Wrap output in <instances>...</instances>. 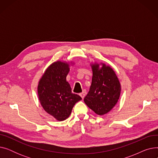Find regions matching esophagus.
<instances>
[{
	"label": "esophagus",
	"instance_id": "obj_1",
	"mask_svg": "<svg viewBox=\"0 0 158 158\" xmlns=\"http://www.w3.org/2000/svg\"><path fill=\"white\" fill-rule=\"evenodd\" d=\"M86 90H85V89H84L83 91H82V92L81 93H80V94H79V95L82 97V98H84V97H85V95H86Z\"/></svg>",
	"mask_w": 158,
	"mask_h": 158
}]
</instances>
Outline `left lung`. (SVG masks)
I'll return each instance as SVG.
<instances>
[{
	"label": "left lung",
	"instance_id": "8db88e82",
	"mask_svg": "<svg viewBox=\"0 0 158 158\" xmlns=\"http://www.w3.org/2000/svg\"><path fill=\"white\" fill-rule=\"evenodd\" d=\"M92 85L85 103L98 115L110 112L117 104L121 93V85L115 72L105 63H91Z\"/></svg>",
	"mask_w": 158,
	"mask_h": 158
}]
</instances>
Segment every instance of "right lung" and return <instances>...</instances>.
I'll return each mask as SVG.
<instances>
[{"label":"right lung","mask_w":158,"mask_h":158,"mask_svg":"<svg viewBox=\"0 0 158 158\" xmlns=\"http://www.w3.org/2000/svg\"><path fill=\"white\" fill-rule=\"evenodd\" d=\"M73 63L57 61L50 64L38 85L40 102L44 110L58 121L69 117L73 106L82 98L72 93L66 76Z\"/></svg>","instance_id":"right-lung-1"}]
</instances>
